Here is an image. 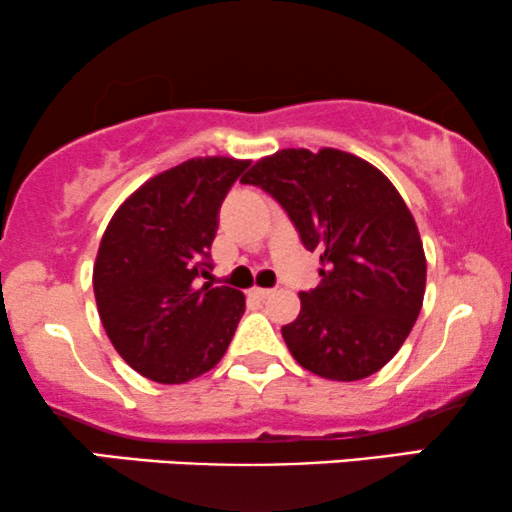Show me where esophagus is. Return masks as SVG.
Instances as JSON below:
<instances>
[{
    "instance_id": "esophagus-1",
    "label": "esophagus",
    "mask_w": 512,
    "mask_h": 512,
    "mask_svg": "<svg viewBox=\"0 0 512 512\" xmlns=\"http://www.w3.org/2000/svg\"><path fill=\"white\" fill-rule=\"evenodd\" d=\"M273 294V289H263V287H254L251 289V296H256V299H268V296Z\"/></svg>"
}]
</instances>
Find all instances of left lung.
Listing matches in <instances>:
<instances>
[{
	"label": "left lung",
	"mask_w": 512,
	"mask_h": 512,
	"mask_svg": "<svg viewBox=\"0 0 512 512\" xmlns=\"http://www.w3.org/2000/svg\"><path fill=\"white\" fill-rule=\"evenodd\" d=\"M287 211L320 254V285L282 327L301 368L353 382L384 368L422 308L427 261L406 201L372 163L339 149H282L242 178Z\"/></svg>",
	"instance_id": "1"
}]
</instances>
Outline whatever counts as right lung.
<instances>
[{"mask_svg":"<svg viewBox=\"0 0 512 512\" xmlns=\"http://www.w3.org/2000/svg\"><path fill=\"white\" fill-rule=\"evenodd\" d=\"M249 161L206 156L163 170L132 192L106 225L94 299L113 349L140 375L182 384L225 356L244 294L201 285L225 194Z\"/></svg>","mask_w":512,"mask_h":512,"instance_id":"1","label":"right lung"}]
</instances>
